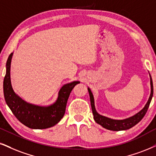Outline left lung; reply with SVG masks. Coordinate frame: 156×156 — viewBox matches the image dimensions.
I'll return each instance as SVG.
<instances>
[{
	"label": "left lung",
	"instance_id": "obj_1",
	"mask_svg": "<svg viewBox=\"0 0 156 156\" xmlns=\"http://www.w3.org/2000/svg\"><path fill=\"white\" fill-rule=\"evenodd\" d=\"M150 79H151V95H150L149 99L146 103L145 107L142 109L141 111L136 113L135 115L131 117H129L127 119H122V120H116V119H112L108 117L103 116L102 115L99 114L96 111L95 107V101H94V97L93 93H92L91 90L89 87H87L88 92L90 94V103H91L92 111L94 116V120L95 121L96 123L101 125L103 128L106 129L108 130H112V131H122V130H126L132 128L134 125H136L137 123H139L142 119L143 118L144 116L145 115L147 112V109L151 103L152 98L153 95V80H152L151 76L150 74Z\"/></svg>",
	"mask_w": 156,
	"mask_h": 156
}]
</instances>
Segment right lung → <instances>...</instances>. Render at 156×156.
Wrapping results in <instances>:
<instances>
[{
	"label": "right lung",
	"instance_id": "right-lung-1",
	"mask_svg": "<svg viewBox=\"0 0 156 156\" xmlns=\"http://www.w3.org/2000/svg\"><path fill=\"white\" fill-rule=\"evenodd\" d=\"M13 53L9 55L6 62V72L3 80V94L8 106L22 124L30 129H42L50 128L58 124L63 117L67 101L76 84L74 81L62 86L56 101L53 104L40 106L27 103L13 91L11 82V63Z\"/></svg>",
	"mask_w": 156,
	"mask_h": 156
}]
</instances>
